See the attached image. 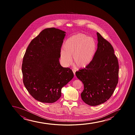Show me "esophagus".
<instances>
[{
  "mask_svg": "<svg viewBox=\"0 0 135 135\" xmlns=\"http://www.w3.org/2000/svg\"><path fill=\"white\" fill-rule=\"evenodd\" d=\"M72 71L73 72V73H74V75H75V72H76V70H75V69H72Z\"/></svg>",
  "mask_w": 135,
  "mask_h": 135,
  "instance_id": "obj_1",
  "label": "esophagus"
}]
</instances>
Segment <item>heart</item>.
I'll return each mask as SVG.
<instances>
[{
    "instance_id": "heart-1",
    "label": "heart",
    "mask_w": 135,
    "mask_h": 135,
    "mask_svg": "<svg viewBox=\"0 0 135 135\" xmlns=\"http://www.w3.org/2000/svg\"><path fill=\"white\" fill-rule=\"evenodd\" d=\"M64 50L60 51V59L67 66L72 62L78 68H84L91 63L96 50V43L92 37L83 33L73 35L65 42Z\"/></svg>"
}]
</instances>
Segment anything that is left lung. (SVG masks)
<instances>
[{"label":"left lung","instance_id":"8db88e82","mask_svg":"<svg viewBox=\"0 0 135 135\" xmlns=\"http://www.w3.org/2000/svg\"><path fill=\"white\" fill-rule=\"evenodd\" d=\"M98 47L92 61L85 68L76 71L84 85L81 99L91 106L109 100L118 83V60L113 46L98 32Z\"/></svg>","mask_w":135,"mask_h":135}]
</instances>
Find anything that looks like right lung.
<instances>
[{
  "instance_id": "1",
  "label": "right lung",
  "mask_w": 135,
  "mask_h": 135,
  "mask_svg": "<svg viewBox=\"0 0 135 135\" xmlns=\"http://www.w3.org/2000/svg\"><path fill=\"white\" fill-rule=\"evenodd\" d=\"M65 32L55 28L43 30L32 40L22 60L23 83L34 99L54 103L61 96V89L72 79L70 68L59 63Z\"/></svg>"
}]
</instances>
